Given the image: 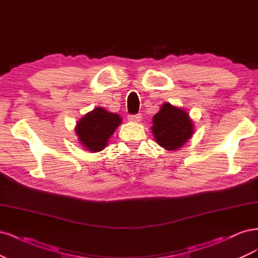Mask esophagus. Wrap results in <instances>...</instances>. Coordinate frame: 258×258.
<instances>
[{
  "label": "esophagus",
  "instance_id": "esophagus-1",
  "mask_svg": "<svg viewBox=\"0 0 258 258\" xmlns=\"http://www.w3.org/2000/svg\"><path fill=\"white\" fill-rule=\"evenodd\" d=\"M141 118H142V115L141 114H135V115L129 114L128 115V120L134 121V122L140 121V120H141Z\"/></svg>",
  "mask_w": 258,
  "mask_h": 258
}]
</instances>
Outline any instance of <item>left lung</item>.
<instances>
[{"label":"left lung","instance_id":"1","mask_svg":"<svg viewBox=\"0 0 258 258\" xmlns=\"http://www.w3.org/2000/svg\"><path fill=\"white\" fill-rule=\"evenodd\" d=\"M192 121L185 111L165 103L154 116L153 135L156 142L168 151L182 147L192 135Z\"/></svg>","mask_w":258,"mask_h":258}]
</instances>
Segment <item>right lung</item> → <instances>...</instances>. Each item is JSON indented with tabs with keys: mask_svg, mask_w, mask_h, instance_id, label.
Wrapping results in <instances>:
<instances>
[{
	"mask_svg": "<svg viewBox=\"0 0 258 258\" xmlns=\"http://www.w3.org/2000/svg\"><path fill=\"white\" fill-rule=\"evenodd\" d=\"M120 122L119 115L107 112L102 107H97L77 122L75 132L81 143L88 151L100 152L105 147L107 140Z\"/></svg>",
	"mask_w": 258,
	"mask_h": 258,
	"instance_id": "1",
	"label": "right lung"
}]
</instances>
